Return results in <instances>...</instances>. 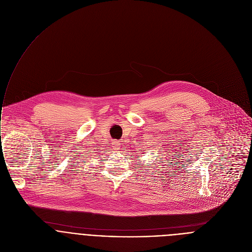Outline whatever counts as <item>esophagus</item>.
I'll return each instance as SVG.
<instances>
[{
  "label": "esophagus",
  "mask_w": 252,
  "mask_h": 252,
  "mask_svg": "<svg viewBox=\"0 0 252 252\" xmlns=\"http://www.w3.org/2000/svg\"><path fill=\"white\" fill-rule=\"evenodd\" d=\"M114 143H115V145H114V147H115V149H116V150H119V148H120V147H121V143H120V142H119V141H115V142H114Z\"/></svg>",
  "instance_id": "1"
}]
</instances>
